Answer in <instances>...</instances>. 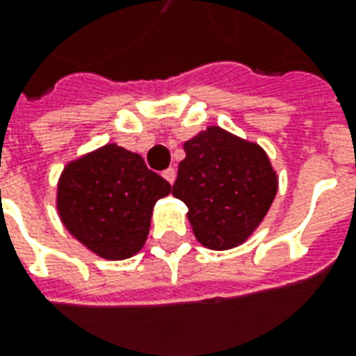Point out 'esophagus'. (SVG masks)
I'll list each match as a JSON object with an SVG mask.
<instances>
[{
  "label": "esophagus",
  "mask_w": 356,
  "mask_h": 356,
  "mask_svg": "<svg viewBox=\"0 0 356 356\" xmlns=\"http://www.w3.org/2000/svg\"><path fill=\"white\" fill-rule=\"evenodd\" d=\"M162 175H163V179L168 181V183H171V185H173V181H175V177H177V171H175V168H168V170L163 171Z\"/></svg>",
  "instance_id": "34e87169"
}]
</instances>
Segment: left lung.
<instances>
[{
    "label": "left lung",
    "instance_id": "1",
    "mask_svg": "<svg viewBox=\"0 0 356 356\" xmlns=\"http://www.w3.org/2000/svg\"><path fill=\"white\" fill-rule=\"evenodd\" d=\"M173 196L188 208L202 246L231 250L257 229L275 200L278 179L259 145L211 125L185 143Z\"/></svg>",
    "mask_w": 356,
    "mask_h": 356
}]
</instances>
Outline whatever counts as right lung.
I'll return each mask as SVG.
<instances>
[{
    "mask_svg": "<svg viewBox=\"0 0 356 356\" xmlns=\"http://www.w3.org/2000/svg\"><path fill=\"white\" fill-rule=\"evenodd\" d=\"M170 193V183L139 154L112 143L66 165L57 209L74 238L99 257L120 261L145 246L154 204Z\"/></svg>",
    "mask_w": 356,
    "mask_h": 356,
    "instance_id": "right-lung-1",
    "label": "right lung"
}]
</instances>
